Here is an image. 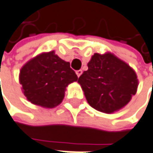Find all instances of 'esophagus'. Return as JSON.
I'll return each mask as SVG.
<instances>
[{
  "mask_svg": "<svg viewBox=\"0 0 153 153\" xmlns=\"http://www.w3.org/2000/svg\"><path fill=\"white\" fill-rule=\"evenodd\" d=\"M76 74H77V76H78V77L80 76V75L82 74V70H77Z\"/></svg>",
  "mask_w": 153,
  "mask_h": 153,
  "instance_id": "34e87169",
  "label": "esophagus"
}]
</instances>
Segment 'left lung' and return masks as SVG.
Returning <instances> with one entry per match:
<instances>
[{
    "label": "left lung",
    "instance_id": "left-lung-1",
    "mask_svg": "<svg viewBox=\"0 0 153 153\" xmlns=\"http://www.w3.org/2000/svg\"><path fill=\"white\" fill-rule=\"evenodd\" d=\"M78 82L88 104L110 113L125 106L136 94L137 75L126 63L111 53H94Z\"/></svg>",
    "mask_w": 153,
    "mask_h": 153
}]
</instances>
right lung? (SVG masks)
Returning <instances> with one entry per match:
<instances>
[{
	"instance_id": "add662e5",
	"label": "right lung",
	"mask_w": 153,
	"mask_h": 153,
	"mask_svg": "<svg viewBox=\"0 0 153 153\" xmlns=\"http://www.w3.org/2000/svg\"><path fill=\"white\" fill-rule=\"evenodd\" d=\"M78 79L70 63L53 51L38 55L21 70L23 93L33 104L52 108L61 103L68 84Z\"/></svg>"
}]
</instances>
